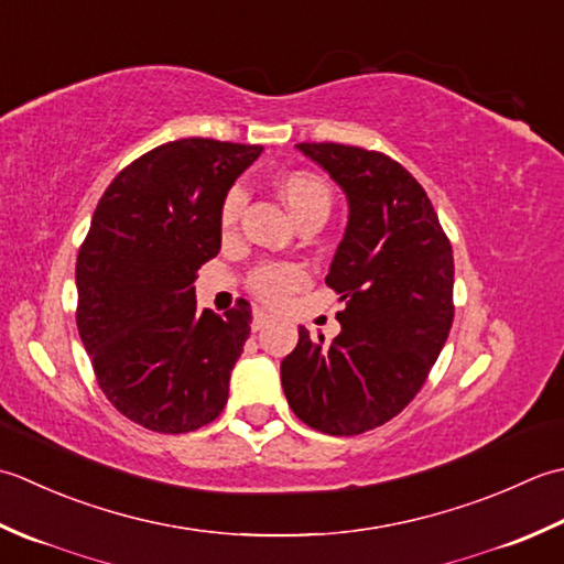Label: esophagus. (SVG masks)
Returning a JSON list of instances; mask_svg holds the SVG:
<instances>
[{
    "instance_id": "1",
    "label": "esophagus",
    "mask_w": 564,
    "mask_h": 564,
    "mask_svg": "<svg viewBox=\"0 0 564 564\" xmlns=\"http://www.w3.org/2000/svg\"><path fill=\"white\" fill-rule=\"evenodd\" d=\"M268 324H272V316L265 314V312H260V308H258V312L252 314V330H262Z\"/></svg>"
}]
</instances>
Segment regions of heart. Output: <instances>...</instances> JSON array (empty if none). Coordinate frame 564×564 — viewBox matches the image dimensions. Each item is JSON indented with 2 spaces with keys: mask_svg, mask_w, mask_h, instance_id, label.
<instances>
[{
  "mask_svg": "<svg viewBox=\"0 0 564 564\" xmlns=\"http://www.w3.org/2000/svg\"><path fill=\"white\" fill-rule=\"evenodd\" d=\"M278 192L286 209L292 212L296 221H304L308 216L326 214L330 209V189L324 180L314 172L306 170H292L284 172L278 180ZM246 206V192L240 187L228 189V194L221 202V214H218V221H221L224 231H234L240 214H243ZM306 284V272L304 268L292 265V262H268V265L258 268L252 272L250 286L262 302L272 306L284 304L292 292L302 290Z\"/></svg>",
  "mask_w": 564,
  "mask_h": 564,
  "instance_id": "heart-1",
  "label": "heart"
}]
</instances>
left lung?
I'll return each instance as SVG.
<instances>
[{"label": "left lung", "instance_id": "8db88e82", "mask_svg": "<svg viewBox=\"0 0 564 564\" xmlns=\"http://www.w3.org/2000/svg\"><path fill=\"white\" fill-rule=\"evenodd\" d=\"M348 199L326 284L346 304L330 343L299 326L280 365L296 419L328 435L382 426L419 394L453 326V248L426 192L392 158L299 143Z\"/></svg>", "mask_w": 564, "mask_h": 564}]
</instances>
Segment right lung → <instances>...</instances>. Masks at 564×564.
Segmentation results:
<instances>
[{
	"instance_id": "right-lung-1",
	"label": "right lung",
	"mask_w": 564,
	"mask_h": 564,
	"mask_svg": "<svg viewBox=\"0 0 564 564\" xmlns=\"http://www.w3.org/2000/svg\"><path fill=\"white\" fill-rule=\"evenodd\" d=\"M260 145L182 138L123 167L77 256V330L117 411L158 433L212 423L250 336V306L197 312L194 280L221 248V202Z\"/></svg>"
}]
</instances>
